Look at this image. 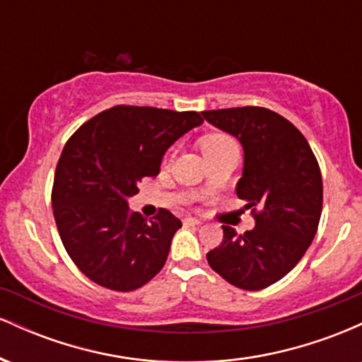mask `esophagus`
Returning a JSON list of instances; mask_svg holds the SVG:
<instances>
[{
    "mask_svg": "<svg viewBox=\"0 0 362 362\" xmlns=\"http://www.w3.org/2000/svg\"><path fill=\"white\" fill-rule=\"evenodd\" d=\"M184 223L185 224H192V226H199V224H201V221H199V219H195V218H185Z\"/></svg>",
    "mask_w": 362,
    "mask_h": 362,
    "instance_id": "esophagus-1",
    "label": "esophagus"
}]
</instances>
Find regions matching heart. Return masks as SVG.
I'll use <instances>...</instances> for the list:
<instances>
[{"instance_id":"b5f03b06","label":"heart","mask_w":362,"mask_h":362,"mask_svg":"<svg viewBox=\"0 0 362 362\" xmlns=\"http://www.w3.org/2000/svg\"><path fill=\"white\" fill-rule=\"evenodd\" d=\"M228 146H236V144L233 138L224 134V132H211V134H207L201 139V148L202 151H204V155H209V153L218 151V149Z\"/></svg>"}]
</instances>
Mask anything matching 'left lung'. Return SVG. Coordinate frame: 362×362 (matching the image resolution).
<instances>
[{
  "label": "left lung",
  "mask_w": 362,
  "mask_h": 362,
  "mask_svg": "<svg viewBox=\"0 0 362 362\" xmlns=\"http://www.w3.org/2000/svg\"><path fill=\"white\" fill-rule=\"evenodd\" d=\"M202 115L242 143L245 165L236 195L255 219L245 233L223 224V242L207 252V262L235 288H269L293 271L318 230L323 184L317 156L288 119L264 107Z\"/></svg>",
  "instance_id": "1"
}]
</instances>
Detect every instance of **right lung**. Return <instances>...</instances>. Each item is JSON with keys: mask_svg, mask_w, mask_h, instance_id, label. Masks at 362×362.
<instances>
[{"mask_svg": "<svg viewBox=\"0 0 362 362\" xmlns=\"http://www.w3.org/2000/svg\"><path fill=\"white\" fill-rule=\"evenodd\" d=\"M202 124L199 112L115 105L64 144L52 184V213L66 252L98 286L129 293L163 269L180 219L158 209L149 221L129 209L138 184L160 173L165 151Z\"/></svg>", "mask_w": 362, "mask_h": 362, "instance_id": "add662e5", "label": "right lung"}]
</instances>
